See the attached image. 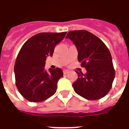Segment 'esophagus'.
Instances as JSON below:
<instances>
[{
  "label": "esophagus",
  "instance_id": "34e87169",
  "mask_svg": "<svg viewBox=\"0 0 129 129\" xmlns=\"http://www.w3.org/2000/svg\"><path fill=\"white\" fill-rule=\"evenodd\" d=\"M68 72H69L68 70H63V74H64V75H66V74H68Z\"/></svg>",
  "mask_w": 129,
  "mask_h": 129
}]
</instances>
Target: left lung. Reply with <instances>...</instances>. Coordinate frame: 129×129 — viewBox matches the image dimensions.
<instances>
[{
	"label": "left lung",
	"instance_id": "left-lung-1",
	"mask_svg": "<svg viewBox=\"0 0 129 129\" xmlns=\"http://www.w3.org/2000/svg\"><path fill=\"white\" fill-rule=\"evenodd\" d=\"M78 51V61L86 70L77 71L78 78L73 84L77 94L88 100H100L107 95L112 87L115 73L110 51L102 40L86 30L68 33Z\"/></svg>",
	"mask_w": 129,
	"mask_h": 129
}]
</instances>
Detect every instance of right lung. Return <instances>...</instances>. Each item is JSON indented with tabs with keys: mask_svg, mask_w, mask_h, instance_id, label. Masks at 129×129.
<instances>
[{
	"mask_svg": "<svg viewBox=\"0 0 129 129\" xmlns=\"http://www.w3.org/2000/svg\"><path fill=\"white\" fill-rule=\"evenodd\" d=\"M67 32H42L34 35L22 46L14 65L16 86L23 97L31 102H41L56 92L63 77L61 68L45 70L48 56H52L56 44Z\"/></svg>",
	"mask_w": 129,
	"mask_h": 129,
	"instance_id": "obj_1",
	"label": "right lung"
}]
</instances>
